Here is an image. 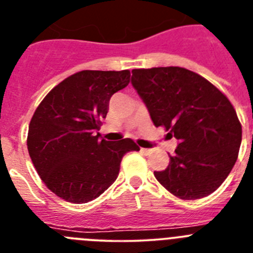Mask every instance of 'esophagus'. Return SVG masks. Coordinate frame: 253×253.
Segmentation results:
<instances>
[{
	"mask_svg": "<svg viewBox=\"0 0 253 253\" xmlns=\"http://www.w3.org/2000/svg\"><path fill=\"white\" fill-rule=\"evenodd\" d=\"M140 151H142L143 153L149 154V153H151V151H152V149H149V148H140Z\"/></svg>",
	"mask_w": 253,
	"mask_h": 253,
	"instance_id": "obj_1",
	"label": "esophagus"
}]
</instances>
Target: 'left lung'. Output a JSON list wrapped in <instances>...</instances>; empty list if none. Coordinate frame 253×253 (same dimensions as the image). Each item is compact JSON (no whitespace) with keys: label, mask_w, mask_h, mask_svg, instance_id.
Here are the masks:
<instances>
[{"label":"left lung","mask_w":253,"mask_h":253,"mask_svg":"<svg viewBox=\"0 0 253 253\" xmlns=\"http://www.w3.org/2000/svg\"><path fill=\"white\" fill-rule=\"evenodd\" d=\"M131 84L156 126L177 139L166 169L154 176L184 200L204 198L227 178L238 157L242 126L229 100L198 73L181 67L133 69Z\"/></svg>","instance_id":"obj_1"}]
</instances>
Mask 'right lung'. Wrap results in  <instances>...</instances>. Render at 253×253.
Returning a JSON list of instances; mask_svg holds the SVG:
<instances>
[{"label": "right lung", "mask_w": 253, "mask_h": 253, "mask_svg": "<svg viewBox=\"0 0 253 253\" xmlns=\"http://www.w3.org/2000/svg\"><path fill=\"white\" fill-rule=\"evenodd\" d=\"M130 72L81 71L69 76L40 102L31 118L28 151L50 191L69 203L99 198L119 175L123 156L139 151L131 139H101L111 96L128 86Z\"/></svg>", "instance_id": "add662e5"}]
</instances>
